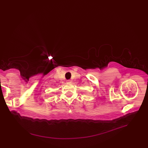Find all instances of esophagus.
Wrapping results in <instances>:
<instances>
[{"instance_id": "1", "label": "esophagus", "mask_w": 148, "mask_h": 148, "mask_svg": "<svg viewBox=\"0 0 148 148\" xmlns=\"http://www.w3.org/2000/svg\"><path fill=\"white\" fill-rule=\"evenodd\" d=\"M66 82H67L68 83H71V81L70 80H68Z\"/></svg>"}]
</instances>
